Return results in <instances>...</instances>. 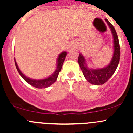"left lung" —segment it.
Masks as SVG:
<instances>
[{
	"instance_id": "1",
	"label": "left lung",
	"mask_w": 133,
	"mask_h": 133,
	"mask_svg": "<svg viewBox=\"0 0 133 133\" xmlns=\"http://www.w3.org/2000/svg\"><path fill=\"white\" fill-rule=\"evenodd\" d=\"M105 20L111 29L113 37V56L109 64L103 68L91 69L88 68L85 58L81 53L79 54L78 57V64L84 77L89 83L94 85H102L106 82L114 74L120 62V48L117 33L113 25L109 22L108 19L105 18Z\"/></svg>"
}]
</instances>
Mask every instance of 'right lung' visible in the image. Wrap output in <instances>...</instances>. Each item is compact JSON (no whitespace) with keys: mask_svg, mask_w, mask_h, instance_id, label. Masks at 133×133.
Wrapping results in <instances>:
<instances>
[{"mask_svg":"<svg viewBox=\"0 0 133 133\" xmlns=\"http://www.w3.org/2000/svg\"><path fill=\"white\" fill-rule=\"evenodd\" d=\"M66 55L67 52L65 51H64L62 52V53H60V54H59L58 59H57V65L56 70L55 71L54 73L51 75V76H49V77L44 79H41V80H33V79L29 78L27 77V76L24 75L23 73L21 72V71L19 69L18 65H17V62H16L15 59V66L16 68H17V71H18V72L19 73L20 75L22 76V78H23L25 82H27L28 84H30L32 86L35 87V88L42 89V88H48V87H49L57 80V77H58V73L60 71V70H61L63 63H64V60H65Z\"/></svg>","mask_w":133,"mask_h":133,"instance_id":"obj_1","label":"right lung"}]
</instances>
